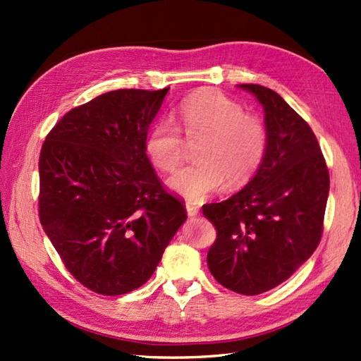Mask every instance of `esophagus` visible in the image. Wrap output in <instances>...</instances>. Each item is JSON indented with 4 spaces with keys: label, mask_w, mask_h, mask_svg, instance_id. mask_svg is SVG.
Here are the masks:
<instances>
[{
    "label": "esophagus",
    "mask_w": 361,
    "mask_h": 361,
    "mask_svg": "<svg viewBox=\"0 0 361 361\" xmlns=\"http://www.w3.org/2000/svg\"><path fill=\"white\" fill-rule=\"evenodd\" d=\"M186 211L189 217H197L200 211H198V206H195L194 203H186Z\"/></svg>",
    "instance_id": "34e87169"
}]
</instances>
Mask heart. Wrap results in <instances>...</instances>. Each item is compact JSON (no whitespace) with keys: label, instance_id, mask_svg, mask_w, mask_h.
Listing matches in <instances>:
<instances>
[{"label":"heart","instance_id":"b5f03b06","mask_svg":"<svg viewBox=\"0 0 361 361\" xmlns=\"http://www.w3.org/2000/svg\"><path fill=\"white\" fill-rule=\"evenodd\" d=\"M180 124L189 141H200L197 163L180 169L167 181L173 192L202 202L225 185L247 183L262 164L268 136L264 122L217 90L204 88L180 105ZM150 161L164 172L183 158V136L172 121L161 119L145 137Z\"/></svg>","mask_w":361,"mask_h":361}]
</instances>
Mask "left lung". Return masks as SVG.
Wrapping results in <instances>:
<instances>
[{
    "mask_svg": "<svg viewBox=\"0 0 361 361\" xmlns=\"http://www.w3.org/2000/svg\"><path fill=\"white\" fill-rule=\"evenodd\" d=\"M264 106L267 152L239 192L203 206L217 229L208 267L221 286L260 295L287 281L323 234L329 171L310 126L276 91L242 83Z\"/></svg>",
    "mask_w": 361,
    "mask_h": 361,
    "instance_id": "8db88e82",
    "label": "left lung"
}]
</instances>
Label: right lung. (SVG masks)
Wrapping results in <instances>:
<instances>
[{
  "label": "right lung",
  "instance_id": "right-lung-1",
  "mask_svg": "<svg viewBox=\"0 0 361 361\" xmlns=\"http://www.w3.org/2000/svg\"><path fill=\"white\" fill-rule=\"evenodd\" d=\"M169 88L116 90L68 111L38 161V216L82 286L114 296L150 279L188 217L145 155Z\"/></svg>",
  "mask_w": 361,
  "mask_h": 361
}]
</instances>
